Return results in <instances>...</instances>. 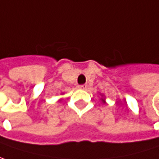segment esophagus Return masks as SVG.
Segmentation results:
<instances>
[{"label":"esophagus","instance_id":"esophagus-1","mask_svg":"<svg viewBox=\"0 0 159 159\" xmlns=\"http://www.w3.org/2000/svg\"><path fill=\"white\" fill-rule=\"evenodd\" d=\"M86 86H87L86 84H82V85H80L79 88L80 89H83V90H84V89L86 88Z\"/></svg>","mask_w":159,"mask_h":159}]
</instances>
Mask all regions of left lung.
Here are the masks:
<instances>
[{"mask_svg": "<svg viewBox=\"0 0 159 159\" xmlns=\"http://www.w3.org/2000/svg\"><path fill=\"white\" fill-rule=\"evenodd\" d=\"M100 95H101V101H102V103L103 104H107V102H106V96H105V94H100Z\"/></svg>", "mask_w": 159, "mask_h": 159, "instance_id": "1", "label": "left lung"}]
</instances>
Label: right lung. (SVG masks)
I'll return each mask as SVG.
<instances>
[{
  "label": "right lung",
  "mask_w": 159,
  "mask_h": 159,
  "mask_svg": "<svg viewBox=\"0 0 159 159\" xmlns=\"http://www.w3.org/2000/svg\"><path fill=\"white\" fill-rule=\"evenodd\" d=\"M62 100H63V99H61V100H59V101H60V102H61V101H62Z\"/></svg>",
  "instance_id": "right-lung-1"
}]
</instances>
